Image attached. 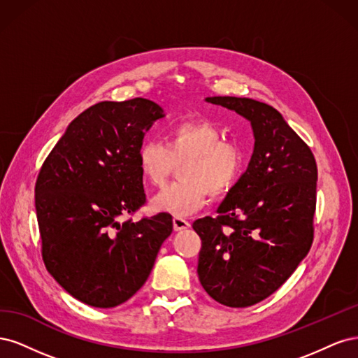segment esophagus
<instances>
[{
  "label": "esophagus",
  "instance_id": "1",
  "mask_svg": "<svg viewBox=\"0 0 358 358\" xmlns=\"http://www.w3.org/2000/svg\"><path fill=\"white\" fill-rule=\"evenodd\" d=\"M191 222L185 218H180V216H175L173 218V229H175V231H182V230H187L189 229Z\"/></svg>",
  "mask_w": 358,
  "mask_h": 358
}]
</instances>
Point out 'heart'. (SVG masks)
<instances>
[{
	"label": "heart",
	"instance_id": "b5f03b06",
	"mask_svg": "<svg viewBox=\"0 0 358 358\" xmlns=\"http://www.w3.org/2000/svg\"><path fill=\"white\" fill-rule=\"evenodd\" d=\"M182 182L162 191L154 208L176 216H187L201 209L209 192L215 197L229 192L239 179L245 164L242 148L222 140L221 129L204 119L173 124L164 145L146 138L137 149V166L150 188L164 187L178 162Z\"/></svg>",
	"mask_w": 358,
	"mask_h": 358
}]
</instances>
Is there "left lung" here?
<instances>
[{
    "label": "left lung",
    "instance_id": "8db88e82",
    "mask_svg": "<svg viewBox=\"0 0 358 358\" xmlns=\"http://www.w3.org/2000/svg\"><path fill=\"white\" fill-rule=\"evenodd\" d=\"M251 122L254 152L200 236L197 273L221 305L246 308L282 285L309 252L317 203V162L276 109L237 96H208Z\"/></svg>",
    "mask_w": 358,
    "mask_h": 358
}]
</instances>
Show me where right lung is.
<instances>
[{
    "mask_svg": "<svg viewBox=\"0 0 358 358\" xmlns=\"http://www.w3.org/2000/svg\"><path fill=\"white\" fill-rule=\"evenodd\" d=\"M164 116L146 99L94 104L70 122L38 173L43 262L86 305L115 308L133 297L173 231L166 212L137 222L117 220L145 204L137 149Z\"/></svg>",
    "mask_w": 358,
    "mask_h": 358,
    "instance_id": "right-lung-1",
    "label": "right lung"
}]
</instances>
